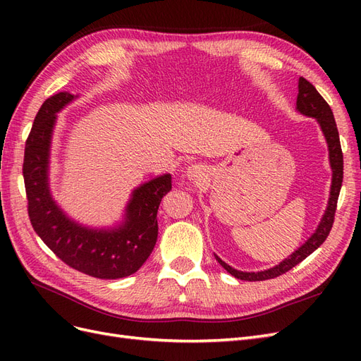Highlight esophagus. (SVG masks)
<instances>
[{"instance_id": "1", "label": "esophagus", "mask_w": 361, "mask_h": 361, "mask_svg": "<svg viewBox=\"0 0 361 361\" xmlns=\"http://www.w3.org/2000/svg\"><path fill=\"white\" fill-rule=\"evenodd\" d=\"M185 176L192 182H202L206 179V170L202 164H191L187 171H185Z\"/></svg>"}]
</instances>
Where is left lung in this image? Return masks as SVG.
<instances>
[{"label": "left lung", "mask_w": 361, "mask_h": 361, "mask_svg": "<svg viewBox=\"0 0 361 361\" xmlns=\"http://www.w3.org/2000/svg\"><path fill=\"white\" fill-rule=\"evenodd\" d=\"M297 111L301 113L302 116L316 118V122L319 123V128L325 137L326 146H329V159H330L333 176H331V188H330L329 203H326V209L321 218L318 227H316V231L312 233V236L307 239V241H305L300 248L295 250L293 253L288 256L285 260H281L279 265L272 267L269 269L257 271V272L238 271L231 265H227L226 262H223L215 255L218 264H220L228 274H232L239 280L262 281V280L274 279L285 274V272L292 269L295 265H298L300 262H302L305 257L310 256L316 248L321 247L333 227L338 192H341L342 180H343V155H342V147H341V138H338V130H337L336 120L330 105L325 102L324 97L318 93V90L314 89V85L310 84L305 78H302V76L298 81Z\"/></svg>", "instance_id": "left-lung-1"}]
</instances>
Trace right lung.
Here are the masks:
<instances>
[{"mask_svg": "<svg viewBox=\"0 0 361 361\" xmlns=\"http://www.w3.org/2000/svg\"><path fill=\"white\" fill-rule=\"evenodd\" d=\"M78 96L60 92L42 104L25 143L24 182L28 216L35 232L71 268L104 280L137 272L154 250L158 238V207L171 190V174L141 183L126 203L122 223L114 227H89L72 220L49 190V154L57 113Z\"/></svg>", "mask_w": 361, "mask_h": 361, "instance_id": "1", "label": "right lung"}]
</instances>
